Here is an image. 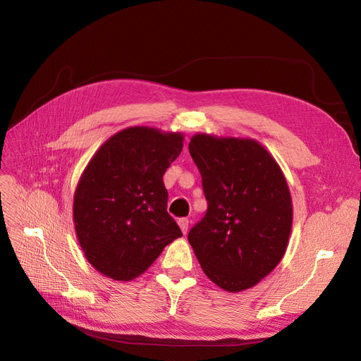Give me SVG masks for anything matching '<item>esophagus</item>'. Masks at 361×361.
I'll list each match as a JSON object with an SVG mask.
<instances>
[{
    "mask_svg": "<svg viewBox=\"0 0 361 361\" xmlns=\"http://www.w3.org/2000/svg\"><path fill=\"white\" fill-rule=\"evenodd\" d=\"M188 218H180V220L178 221V224H179V227H180V231H182V233L183 235H187V232H188Z\"/></svg>",
    "mask_w": 361,
    "mask_h": 361,
    "instance_id": "34e87169",
    "label": "esophagus"
}]
</instances>
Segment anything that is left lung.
Returning a JSON list of instances; mask_svg holds the SVG:
<instances>
[{"instance_id": "obj_1", "label": "left lung", "mask_w": 361, "mask_h": 361, "mask_svg": "<svg viewBox=\"0 0 361 361\" xmlns=\"http://www.w3.org/2000/svg\"><path fill=\"white\" fill-rule=\"evenodd\" d=\"M190 154L207 211L188 241L204 274L227 292L267 277L285 256L292 199L277 161L253 138L195 134Z\"/></svg>"}]
</instances>
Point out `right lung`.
Wrapping results in <instances>:
<instances>
[{"label":"right lung","mask_w":361,"mask_h":361,"mask_svg":"<svg viewBox=\"0 0 361 361\" xmlns=\"http://www.w3.org/2000/svg\"><path fill=\"white\" fill-rule=\"evenodd\" d=\"M182 147L180 133L130 126L87 164L73 195V223L85 259L101 274L133 280L182 236L162 180Z\"/></svg>","instance_id":"add662e5"}]
</instances>
